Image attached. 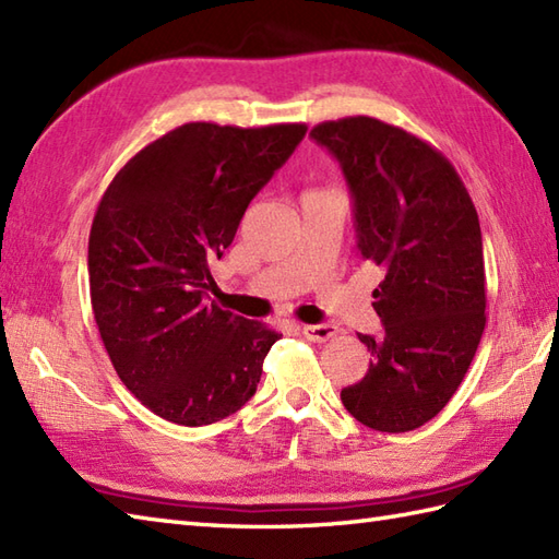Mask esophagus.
<instances>
[{"label": "esophagus", "mask_w": 559, "mask_h": 559, "mask_svg": "<svg viewBox=\"0 0 559 559\" xmlns=\"http://www.w3.org/2000/svg\"><path fill=\"white\" fill-rule=\"evenodd\" d=\"M302 334H305V338H310L314 343H324V341L336 336V326H331V324H305Z\"/></svg>", "instance_id": "obj_1"}]
</instances>
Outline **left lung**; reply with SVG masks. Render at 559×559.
I'll list each match as a JSON object with an SVG mask.
<instances>
[{
	"mask_svg": "<svg viewBox=\"0 0 559 559\" xmlns=\"http://www.w3.org/2000/svg\"><path fill=\"white\" fill-rule=\"evenodd\" d=\"M310 136L346 177L362 259L384 269L372 293L384 334H358L370 367L341 401L372 430H415L456 394L485 329L476 206L454 165L394 124L358 115Z\"/></svg>",
	"mask_w": 559,
	"mask_h": 559,
	"instance_id": "1",
	"label": "left lung"
}]
</instances>
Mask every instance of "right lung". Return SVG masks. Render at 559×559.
Returning a JSON list of instances; mask_svg holds the SVG:
<instances>
[{"label": "right lung", "instance_id": "obj_1", "mask_svg": "<svg viewBox=\"0 0 559 559\" xmlns=\"http://www.w3.org/2000/svg\"><path fill=\"white\" fill-rule=\"evenodd\" d=\"M305 132L189 122L105 189L88 237L93 314L122 384L163 420L211 425L254 396L281 334L209 300L211 264Z\"/></svg>", "mask_w": 559, "mask_h": 559}]
</instances>
